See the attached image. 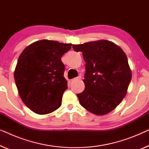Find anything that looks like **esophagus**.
<instances>
[{
    "label": "esophagus",
    "mask_w": 149,
    "mask_h": 149,
    "mask_svg": "<svg viewBox=\"0 0 149 149\" xmlns=\"http://www.w3.org/2000/svg\"><path fill=\"white\" fill-rule=\"evenodd\" d=\"M81 79V77L79 76V77H75V78L71 79V81H77V80H80Z\"/></svg>",
    "instance_id": "esophagus-1"
}]
</instances>
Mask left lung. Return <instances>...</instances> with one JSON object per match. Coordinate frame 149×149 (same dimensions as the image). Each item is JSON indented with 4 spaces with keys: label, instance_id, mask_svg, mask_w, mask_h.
I'll return each instance as SVG.
<instances>
[{
    "label": "left lung",
    "instance_id": "obj_1",
    "mask_svg": "<svg viewBox=\"0 0 149 149\" xmlns=\"http://www.w3.org/2000/svg\"><path fill=\"white\" fill-rule=\"evenodd\" d=\"M85 62V87L77 94L83 107L97 115L110 113L121 103L132 79L127 58L123 50L107 40L72 45Z\"/></svg>",
    "mask_w": 149,
    "mask_h": 149
}]
</instances>
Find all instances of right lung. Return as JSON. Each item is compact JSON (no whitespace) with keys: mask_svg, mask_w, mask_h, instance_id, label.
<instances>
[{"mask_svg":"<svg viewBox=\"0 0 149 149\" xmlns=\"http://www.w3.org/2000/svg\"><path fill=\"white\" fill-rule=\"evenodd\" d=\"M71 45L41 40L30 45L20 54L14 79L20 97L34 113L45 115L62 104L68 86L61 58Z\"/></svg>","mask_w":149,"mask_h":149,"instance_id":"1","label":"right lung"}]
</instances>
